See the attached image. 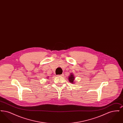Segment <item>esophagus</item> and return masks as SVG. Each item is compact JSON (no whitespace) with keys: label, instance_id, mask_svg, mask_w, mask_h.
Listing matches in <instances>:
<instances>
[{"label":"esophagus","instance_id":"1","mask_svg":"<svg viewBox=\"0 0 123 123\" xmlns=\"http://www.w3.org/2000/svg\"><path fill=\"white\" fill-rule=\"evenodd\" d=\"M63 75H64V74H61V75H58L57 76H63Z\"/></svg>","mask_w":123,"mask_h":123}]
</instances>
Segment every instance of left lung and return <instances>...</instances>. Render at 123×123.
Here are the masks:
<instances>
[{
	"label": "left lung",
	"mask_w": 123,
	"mask_h": 123,
	"mask_svg": "<svg viewBox=\"0 0 123 123\" xmlns=\"http://www.w3.org/2000/svg\"><path fill=\"white\" fill-rule=\"evenodd\" d=\"M68 80L69 81V82H71V83H75V76H74V75L73 74V73H71L70 74V75L69 76V77H68Z\"/></svg>",
	"instance_id": "8db88e82"
}]
</instances>
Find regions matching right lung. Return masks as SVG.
<instances>
[{
	"label": "right lung",
	"instance_id": "1",
	"mask_svg": "<svg viewBox=\"0 0 123 123\" xmlns=\"http://www.w3.org/2000/svg\"><path fill=\"white\" fill-rule=\"evenodd\" d=\"M48 77H49V76H48V77H47V78H48Z\"/></svg>",
	"mask_w": 123,
	"mask_h": 123
}]
</instances>
